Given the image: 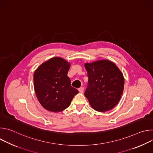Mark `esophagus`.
Instances as JSON below:
<instances>
[{"label":"esophagus","instance_id":"esophagus-1","mask_svg":"<svg viewBox=\"0 0 153 153\" xmlns=\"http://www.w3.org/2000/svg\"><path fill=\"white\" fill-rule=\"evenodd\" d=\"M78 90H79V91L81 93H82L83 92V87H80V88H79Z\"/></svg>","mask_w":153,"mask_h":153}]
</instances>
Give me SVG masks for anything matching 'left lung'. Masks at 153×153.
<instances>
[{
  "instance_id": "left-lung-1",
  "label": "left lung",
  "mask_w": 153,
  "mask_h": 153,
  "mask_svg": "<svg viewBox=\"0 0 153 153\" xmlns=\"http://www.w3.org/2000/svg\"><path fill=\"white\" fill-rule=\"evenodd\" d=\"M85 67L88 77L85 96L91 106L99 112L111 110L123 93L125 82L122 72L107 60L85 63Z\"/></svg>"
}]
</instances>
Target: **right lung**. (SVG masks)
I'll use <instances>...</instances> for the list:
<instances>
[{
    "instance_id": "right-lung-1",
    "label": "right lung",
    "mask_w": 153,
    "mask_h": 153,
    "mask_svg": "<svg viewBox=\"0 0 153 153\" xmlns=\"http://www.w3.org/2000/svg\"><path fill=\"white\" fill-rule=\"evenodd\" d=\"M70 64L60 57L43 63L34 74V87L41 105L48 111L60 112L68 108L79 91L67 76Z\"/></svg>"
}]
</instances>
